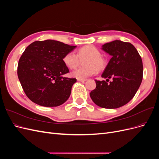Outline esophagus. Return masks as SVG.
Returning a JSON list of instances; mask_svg holds the SVG:
<instances>
[{"label": "esophagus", "mask_w": 159, "mask_h": 159, "mask_svg": "<svg viewBox=\"0 0 159 159\" xmlns=\"http://www.w3.org/2000/svg\"><path fill=\"white\" fill-rule=\"evenodd\" d=\"M77 80H78V81H81V82H84V81L87 80L86 79H79V78H78Z\"/></svg>", "instance_id": "esophagus-1"}]
</instances>
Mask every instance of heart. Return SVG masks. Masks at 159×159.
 Returning a JSON list of instances; mask_svg holds the SVG:
<instances>
[{
  "instance_id": "b5f03b06",
  "label": "heart",
  "mask_w": 159,
  "mask_h": 159,
  "mask_svg": "<svg viewBox=\"0 0 159 159\" xmlns=\"http://www.w3.org/2000/svg\"><path fill=\"white\" fill-rule=\"evenodd\" d=\"M83 61V66L77 68L71 73L72 76L76 78L84 79L96 73L102 71L107 66V61L101 55L100 51L92 45H87L80 48L77 51V55L74 52H68L63 57V62L70 69H75Z\"/></svg>"
}]
</instances>
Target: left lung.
<instances>
[{
    "mask_svg": "<svg viewBox=\"0 0 159 159\" xmlns=\"http://www.w3.org/2000/svg\"><path fill=\"white\" fill-rule=\"evenodd\" d=\"M102 50L112 56L102 77L106 81L95 80L96 88L90 93L98 106L115 109L131 101L140 87L143 66L141 56L129 42L114 40L102 46ZM112 82L108 83L109 79Z\"/></svg>",
    "mask_w": 159,
    "mask_h": 159,
    "instance_id": "obj_1",
    "label": "left lung"
}]
</instances>
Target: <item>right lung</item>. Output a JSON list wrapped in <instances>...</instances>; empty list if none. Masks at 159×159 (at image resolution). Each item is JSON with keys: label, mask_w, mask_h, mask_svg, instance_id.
Returning a JSON list of instances; mask_svg holds the SVG:
<instances>
[{"label": "right lung", "mask_w": 159, "mask_h": 159, "mask_svg": "<svg viewBox=\"0 0 159 159\" xmlns=\"http://www.w3.org/2000/svg\"><path fill=\"white\" fill-rule=\"evenodd\" d=\"M76 46L56 40L35 41L18 61L17 74L27 97L41 106L57 107L69 98L75 78L62 75L69 70L63 57Z\"/></svg>", "instance_id": "right-lung-1"}]
</instances>
